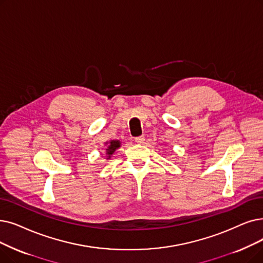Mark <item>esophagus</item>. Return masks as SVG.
Segmentation results:
<instances>
[{
  "label": "esophagus",
  "mask_w": 263,
  "mask_h": 263,
  "mask_svg": "<svg viewBox=\"0 0 263 263\" xmlns=\"http://www.w3.org/2000/svg\"><path fill=\"white\" fill-rule=\"evenodd\" d=\"M134 141H135L136 143H138V144H142V143H144V141H145V136H144V135L138 136V138L134 139Z\"/></svg>",
  "instance_id": "1"
}]
</instances>
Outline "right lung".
<instances>
[{
	"label": "right lung",
	"instance_id": "1",
	"mask_svg": "<svg viewBox=\"0 0 263 263\" xmlns=\"http://www.w3.org/2000/svg\"><path fill=\"white\" fill-rule=\"evenodd\" d=\"M107 144V143H106ZM120 147V142L119 141H110L107 148H106V155H107V159H110L111 155L115 153L116 149Z\"/></svg>",
	"mask_w": 263,
	"mask_h": 263
}]
</instances>
